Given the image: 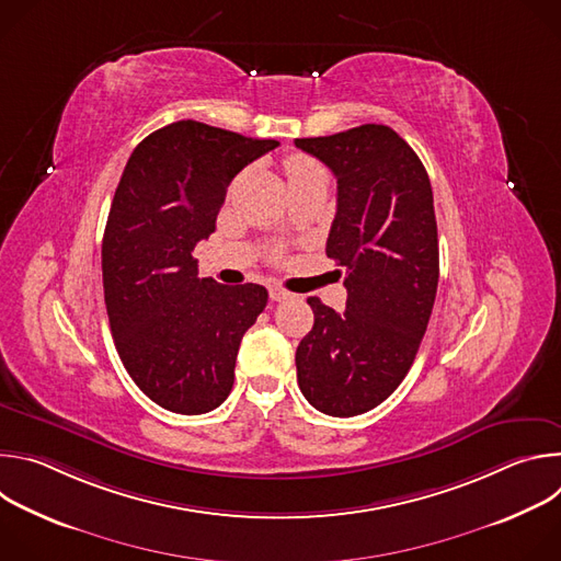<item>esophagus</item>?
Listing matches in <instances>:
<instances>
[{"label":"esophagus","instance_id":"1","mask_svg":"<svg viewBox=\"0 0 561 561\" xmlns=\"http://www.w3.org/2000/svg\"><path fill=\"white\" fill-rule=\"evenodd\" d=\"M268 295H271L273 301H284V299H290V297H293V293L286 290V288H282V286H271V288H268Z\"/></svg>","mask_w":561,"mask_h":561}]
</instances>
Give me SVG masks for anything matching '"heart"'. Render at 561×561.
<instances>
[{
    "instance_id": "1",
    "label": "heart",
    "mask_w": 561,
    "mask_h": 561,
    "mask_svg": "<svg viewBox=\"0 0 561 561\" xmlns=\"http://www.w3.org/2000/svg\"><path fill=\"white\" fill-rule=\"evenodd\" d=\"M317 169H322V167H319V164L314 162V159H310V157H306V154H293V157L286 159V175H288V182L295 180V178H301V175H306V173H312V171H317Z\"/></svg>"
}]
</instances>
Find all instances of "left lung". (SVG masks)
<instances>
[{"label": "left lung", "instance_id": "left-lung-1", "mask_svg": "<svg viewBox=\"0 0 561 561\" xmlns=\"http://www.w3.org/2000/svg\"><path fill=\"white\" fill-rule=\"evenodd\" d=\"M337 178L327 255L346 268V310L308 297L310 333L297 381L317 411L353 417L379 407L411 370L439 282L433 188L417 152L392 128L364 124L295 139Z\"/></svg>", "mask_w": 561, "mask_h": 561}]
</instances>
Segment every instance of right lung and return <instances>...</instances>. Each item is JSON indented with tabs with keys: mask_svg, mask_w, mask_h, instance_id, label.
Masks as SVG:
<instances>
[{
	"mask_svg": "<svg viewBox=\"0 0 561 561\" xmlns=\"http://www.w3.org/2000/svg\"><path fill=\"white\" fill-rule=\"evenodd\" d=\"M277 146L182 119L141 139L117 184L102 242L111 333L133 381L167 411L224 402L239 342L266 308L260 284L199 279L193 251L232 178Z\"/></svg>",
	"mask_w": 561,
	"mask_h": 561,
	"instance_id": "obj_1",
	"label": "right lung"
}]
</instances>
